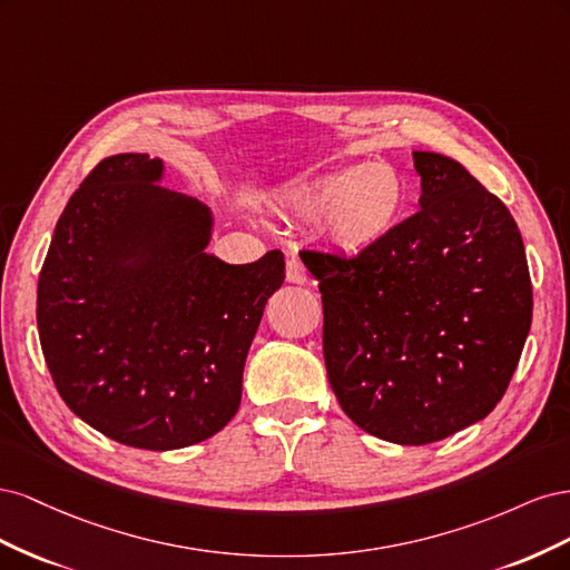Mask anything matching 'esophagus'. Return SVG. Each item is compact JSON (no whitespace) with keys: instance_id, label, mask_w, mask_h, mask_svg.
Listing matches in <instances>:
<instances>
[{"instance_id":"obj_1","label":"esophagus","mask_w":570,"mask_h":570,"mask_svg":"<svg viewBox=\"0 0 570 570\" xmlns=\"http://www.w3.org/2000/svg\"><path fill=\"white\" fill-rule=\"evenodd\" d=\"M285 278H287V283H297V285H302V283H306V281H308V273H306V268L302 266L299 258H295V256H289V258H287Z\"/></svg>"}]
</instances>
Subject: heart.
<instances>
[{"mask_svg":"<svg viewBox=\"0 0 570 570\" xmlns=\"http://www.w3.org/2000/svg\"><path fill=\"white\" fill-rule=\"evenodd\" d=\"M292 212L306 220L327 218V235L347 252L383 239L406 204L404 178L387 164L344 168L292 193Z\"/></svg>","mask_w":570,"mask_h":570,"instance_id":"heart-1","label":"heart"}]
</instances>
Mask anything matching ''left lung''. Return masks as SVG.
I'll use <instances>...</instances> for the list:
<instances>
[{
    "instance_id": "1",
    "label": "left lung",
    "mask_w": 570,
    "mask_h": 570,
    "mask_svg": "<svg viewBox=\"0 0 570 570\" xmlns=\"http://www.w3.org/2000/svg\"><path fill=\"white\" fill-rule=\"evenodd\" d=\"M421 209L347 256L299 249L318 281L323 356L342 411L368 435L430 444L485 419L532 321L523 239L459 161L413 151Z\"/></svg>"
}]
</instances>
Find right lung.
<instances>
[{
  "label": "right lung",
  "instance_id": "add662e5",
  "mask_svg": "<svg viewBox=\"0 0 570 570\" xmlns=\"http://www.w3.org/2000/svg\"><path fill=\"white\" fill-rule=\"evenodd\" d=\"M161 161L116 154L68 199L38 283V331L66 406L101 435L166 452L237 413L249 344L285 281L278 249L230 266L212 218L154 185Z\"/></svg>",
  "mask_w": 570,
  "mask_h": 570
}]
</instances>
